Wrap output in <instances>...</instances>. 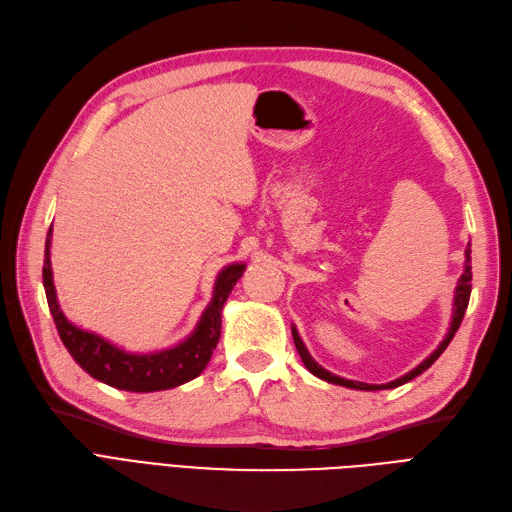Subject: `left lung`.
<instances>
[{
	"instance_id": "left-lung-1",
	"label": "left lung",
	"mask_w": 512,
	"mask_h": 512,
	"mask_svg": "<svg viewBox=\"0 0 512 512\" xmlns=\"http://www.w3.org/2000/svg\"><path fill=\"white\" fill-rule=\"evenodd\" d=\"M472 270H470V249H466V263H464V274L460 276V280H458V287H456V297H453V316H451V327H449V331H447V335H445V339L443 342L439 344V348L434 350L424 363H420L418 367L415 369H411L409 373H405L403 377H399V380H394V382H388V384H365V382H354V380H346V377H339V375H333L331 371H327V369H323L320 367L314 358L310 356V352H308V348H306V344L301 342V337H299V333H297V329L293 327L291 331H293V342H295V348H297V352H299V356H301V361H304V365H306V369L310 371V373H314L316 377H320V380H325V382H329V384H335V386H346V388H354V390H388V388H396V386H403V384H407V382H411L413 377H418V375H422L434 361H437V358L445 352V348L449 346V342L453 339V335H456V331L460 329V325H462V318H464V314H466V308H468V299H470V289H472Z\"/></svg>"
}]
</instances>
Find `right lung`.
<instances>
[{"instance_id":"add662e5","label":"right lung","mask_w":512,"mask_h":512,"mask_svg":"<svg viewBox=\"0 0 512 512\" xmlns=\"http://www.w3.org/2000/svg\"><path fill=\"white\" fill-rule=\"evenodd\" d=\"M50 240L52 227L46 236V251H44V289L48 308L54 318L56 331H59L65 348L94 380H99L111 388L126 390V392H158L177 388L189 380L198 377L208 365L217 348L221 337V310L236 287L238 278L242 276L246 263H232L219 272L213 289L211 304L202 312L194 333L181 344L166 348L160 352L135 354L126 352L118 346H113L107 339L97 333L84 331L69 323L63 314L59 299H56L54 282H52V266H50Z\"/></svg>"}]
</instances>
